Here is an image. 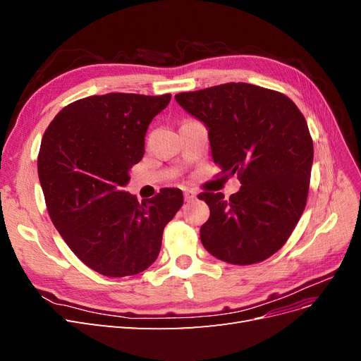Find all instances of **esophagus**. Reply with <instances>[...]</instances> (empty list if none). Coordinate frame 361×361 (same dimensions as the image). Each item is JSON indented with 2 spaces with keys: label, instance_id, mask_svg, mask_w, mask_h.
I'll return each instance as SVG.
<instances>
[{
  "label": "esophagus",
  "instance_id": "obj_1",
  "mask_svg": "<svg viewBox=\"0 0 361 361\" xmlns=\"http://www.w3.org/2000/svg\"><path fill=\"white\" fill-rule=\"evenodd\" d=\"M195 195H197V194H195L194 191H191V190H187V191L183 192L185 202H191V200H194V199H195Z\"/></svg>",
  "mask_w": 361,
  "mask_h": 361
}]
</instances>
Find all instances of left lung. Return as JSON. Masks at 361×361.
Returning <instances> with one entry per match:
<instances>
[{"label": "left lung", "mask_w": 361, "mask_h": 361, "mask_svg": "<svg viewBox=\"0 0 361 361\" xmlns=\"http://www.w3.org/2000/svg\"><path fill=\"white\" fill-rule=\"evenodd\" d=\"M204 123L212 159L243 187L228 200L202 192L209 220L203 247L216 259L251 265L280 250L300 221L309 194L313 141L288 96L247 82H227L174 96Z\"/></svg>", "instance_id": "left-lung-1"}]
</instances>
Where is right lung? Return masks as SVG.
I'll return each instance as SVG.
<instances>
[{"label":"right lung","mask_w":361,"mask_h":361,"mask_svg":"<svg viewBox=\"0 0 361 361\" xmlns=\"http://www.w3.org/2000/svg\"><path fill=\"white\" fill-rule=\"evenodd\" d=\"M170 99V93L89 96L64 106L43 134L37 171L51 220L102 276H135L154 264L164 227L183 203L178 188L141 203L123 191L145 155L152 118Z\"/></svg>","instance_id":"add662e5"}]
</instances>
